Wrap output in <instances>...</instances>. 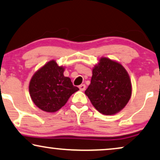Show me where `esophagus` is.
Wrapping results in <instances>:
<instances>
[{"instance_id":"esophagus-1","label":"esophagus","mask_w":160,"mask_h":160,"mask_svg":"<svg viewBox=\"0 0 160 160\" xmlns=\"http://www.w3.org/2000/svg\"><path fill=\"white\" fill-rule=\"evenodd\" d=\"M79 88H80V91L83 92V91L86 89V85L85 84H81L80 86H79Z\"/></svg>"}]
</instances>
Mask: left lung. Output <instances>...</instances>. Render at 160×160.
I'll use <instances>...</instances> for the list:
<instances>
[{
	"mask_svg": "<svg viewBox=\"0 0 160 160\" xmlns=\"http://www.w3.org/2000/svg\"><path fill=\"white\" fill-rule=\"evenodd\" d=\"M99 112L114 115L125 108L132 94L129 74L120 62L102 57L92 69L85 92Z\"/></svg>",
	"mask_w": 160,
	"mask_h": 160,
	"instance_id": "left-lung-1",
	"label": "left lung"
}]
</instances>
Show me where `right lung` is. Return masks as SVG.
Segmentation results:
<instances>
[{
  "label": "right lung",
  "instance_id": "add662e5",
  "mask_svg": "<svg viewBox=\"0 0 160 160\" xmlns=\"http://www.w3.org/2000/svg\"><path fill=\"white\" fill-rule=\"evenodd\" d=\"M65 67L52 60L40 68L32 77L29 94L37 107L46 112L53 113L65 106L72 94L79 88L63 74Z\"/></svg>",
  "mask_w": 160,
  "mask_h": 160
}]
</instances>
